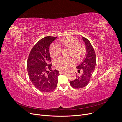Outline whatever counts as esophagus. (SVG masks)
Listing matches in <instances>:
<instances>
[{"mask_svg": "<svg viewBox=\"0 0 122 122\" xmlns=\"http://www.w3.org/2000/svg\"><path fill=\"white\" fill-rule=\"evenodd\" d=\"M60 74H67L68 73L67 71H61L60 72Z\"/></svg>", "mask_w": 122, "mask_h": 122, "instance_id": "34e87169", "label": "esophagus"}]
</instances>
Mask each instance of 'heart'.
Here are the masks:
<instances>
[{"mask_svg": "<svg viewBox=\"0 0 122 122\" xmlns=\"http://www.w3.org/2000/svg\"><path fill=\"white\" fill-rule=\"evenodd\" d=\"M70 49L69 56H73L77 61H80L84 57L86 53V47L82 43L74 37L69 36L60 40L58 44H52L50 47V54L53 58L60 56L61 52V47ZM75 64V59L73 57H61L56 59L54 62L55 67L59 70H68Z\"/></svg>", "mask_w": 122, "mask_h": 122, "instance_id": "b5f03b06", "label": "heart"}]
</instances>
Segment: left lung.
Segmentation results:
<instances>
[{
  "label": "left lung",
  "instance_id": "1",
  "mask_svg": "<svg viewBox=\"0 0 122 122\" xmlns=\"http://www.w3.org/2000/svg\"><path fill=\"white\" fill-rule=\"evenodd\" d=\"M82 39L86 47V53L83 61L76 67L79 74H76V78L74 80L70 81L71 86L76 89L87 86L96 65V57L93 46L88 39L84 37Z\"/></svg>",
  "mask_w": 122,
  "mask_h": 122
}]
</instances>
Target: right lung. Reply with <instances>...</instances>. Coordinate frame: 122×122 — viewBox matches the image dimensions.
I'll return each mask as SVG.
<instances>
[{"instance_id": "add662e5", "label": "right lung", "mask_w": 122, "mask_h": 122, "mask_svg": "<svg viewBox=\"0 0 122 122\" xmlns=\"http://www.w3.org/2000/svg\"><path fill=\"white\" fill-rule=\"evenodd\" d=\"M56 38L48 36L40 40L33 47L28 58L27 67L29 79L36 88L42 92H51L57 86L59 71L51 70L48 75L46 74L47 69H52L49 47Z\"/></svg>"}]
</instances>
